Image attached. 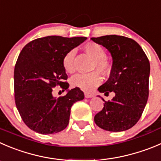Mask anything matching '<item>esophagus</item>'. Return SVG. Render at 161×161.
<instances>
[{
    "label": "esophagus",
    "mask_w": 161,
    "mask_h": 161,
    "mask_svg": "<svg viewBox=\"0 0 161 161\" xmlns=\"http://www.w3.org/2000/svg\"><path fill=\"white\" fill-rule=\"evenodd\" d=\"M84 95H85V97H86V98L93 97V93H89V92H84Z\"/></svg>",
    "instance_id": "esophagus-1"
}]
</instances>
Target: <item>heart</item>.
<instances>
[{"instance_id": "1", "label": "heart", "mask_w": 161, "mask_h": 161, "mask_svg": "<svg viewBox=\"0 0 161 161\" xmlns=\"http://www.w3.org/2000/svg\"><path fill=\"white\" fill-rule=\"evenodd\" d=\"M86 52L94 59L93 68H97L104 74H108L111 71V64L106 58V52L102 46L95 42H88L84 46ZM75 51L71 49L63 57V68L68 73H73L75 68ZM102 78L98 71H95L87 74H77L71 79V84L73 87L79 88L85 91H90L101 83Z\"/></svg>"}]
</instances>
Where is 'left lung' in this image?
<instances>
[{"label": "left lung", "instance_id": "8db88e82", "mask_svg": "<svg viewBox=\"0 0 161 161\" xmlns=\"http://www.w3.org/2000/svg\"><path fill=\"white\" fill-rule=\"evenodd\" d=\"M91 40L105 47L112 57L110 76L98 90L105 95L115 93L112 101L102 98L104 108L95 115V124L108 131L128 130L138 123L147 103L149 59L135 40L124 36L105 35Z\"/></svg>", "mask_w": 161, "mask_h": 161}]
</instances>
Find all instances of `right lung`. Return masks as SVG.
<instances>
[{"instance_id": "add662e5", "label": "right lung", "mask_w": 161, "mask_h": 161, "mask_svg": "<svg viewBox=\"0 0 161 161\" xmlns=\"http://www.w3.org/2000/svg\"><path fill=\"white\" fill-rule=\"evenodd\" d=\"M85 40L86 37L47 36L33 40L20 52L14 70L15 105L24 124L34 131L49 135L64 130L71 106L84 98L76 87L58 98L52 92L57 86L68 90L62 60Z\"/></svg>"}]
</instances>
